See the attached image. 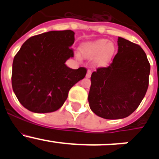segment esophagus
Wrapping results in <instances>:
<instances>
[{
	"label": "esophagus",
	"mask_w": 159,
	"mask_h": 159,
	"mask_svg": "<svg viewBox=\"0 0 159 159\" xmlns=\"http://www.w3.org/2000/svg\"><path fill=\"white\" fill-rule=\"evenodd\" d=\"M91 70H88L87 75H86V77L89 78L90 77H91Z\"/></svg>",
	"instance_id": "obj_1"
}]
</instances>
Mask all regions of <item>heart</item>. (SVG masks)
I'll list each match as a JSON object with an SVG mask.
<instances>
[{
  "mask_svg": "<svg viewBox=\"0 0 159 159\" xmlns=\"http://www.w3.org/2000/svg\"><path fill=\"white\" fill-rule=\"evenodd\" d=\"M114 45L107 40L99 39L89 41L81 45V52L84 57L88 58H94L97 57L95 64L98 66L103 67L108 65L114 54Z\"/></svg>",
  "mask_w": 159,
  "mask_h": 159,
  "instance_id": "obj_1",
  "label": "heart"
}]
</instances>
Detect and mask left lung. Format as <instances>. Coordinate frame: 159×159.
<instances>
[{"instance_id": "obj_1", "label": "left lung", "mask_w": 159, "mask_h": 159, "mask_svg": "<svg viewBox=\"0 0 159 159\" xmlns=\"http://www.w3.org/2000/svg\"><path fill=\"white\" fill-rule=\"evenodd\" d=\"M118 53L107 68L91 74V110L105 119H120L137 109L146 94L150 74L146 54L138 44L118 39Z\"/></svg>"}]
</instances>
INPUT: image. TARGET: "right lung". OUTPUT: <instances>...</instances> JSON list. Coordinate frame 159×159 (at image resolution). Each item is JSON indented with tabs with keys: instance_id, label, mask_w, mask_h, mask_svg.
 <instances>
[{
	"instance_id": "add662e5",
	"label": "right lung",
	"mask_w": 159,
	"mask_h": 159,
	"mask_svg": "<svg viewBox=\"0 0 159 159\" xmlns=\"http://www.w3.org/2000/svg\"><path fill=\"white\" fill-rule=\"evenodd\" d=\"M75 32L52 30L27 40L14 57L13 91L20 103L34 113H48L61 108L69 90L83 79L87 69H71L65 62L74 57L70 48Z\"/></svg>"
}]
</instances>
